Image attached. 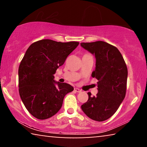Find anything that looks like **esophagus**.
<instances>
[{
  "instance_id": "obj_1",
  "label": "esophagus",
  "mask_w": 147,
  "mask_h": 147,
  "mask_svg": "<svg viewBox=\"0 0 147 147\" xmlns=\"http://www.w3.org/2000/svg\"><path fill=\"white\" fill-rule=\"evenodd\" d=\"M74 90L76 92H81V90L78 88H74Z\"/></svg>"
}]
</instances>
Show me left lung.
I'll return each mask as SVG.
<instances>
[{"label":"left lung","mask_w":147,"mask_h":147,"mask_svg":"<svg viewBox=\"0 0 147 147\" xmlns=\"http://www.w3.org/2000/svg\"><path fill=\"white\" fill-rule=\"evenodd\" d=\"M81 47L95 56L96 68L92 76L98 80V94L81 106L90 119L103 121L119 108L126 93L127 68L117 47L102 41L81 43Z\"/></svg>","instance_id":"8db88e82"}]
</instances>
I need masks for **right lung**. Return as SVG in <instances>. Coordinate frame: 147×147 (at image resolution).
Here are the masks:
<instances>
[{
  "instance_id": "1",
  "label": "right lung",
  "mask_w": 147,
  "mask_h": 147,
  "mask_svg": "<svg viewBox=\"0 0 147 147\" xmlns=\"http://www.w3.org/2000/svg\"><path fill=\"white\" fill-rule=\"evenodd\" d=\"M78 44L42 39L26 51L18 69L19 93L26 108L37 119L56 114L65 95L74 90L69 84L55 80L53 74Z\"/></svg>"
}]
</instances>
